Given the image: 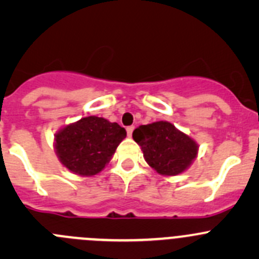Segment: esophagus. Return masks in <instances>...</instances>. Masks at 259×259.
<instances>
[{"mask_svg": "<svg viewBox=\"0 0 259 259\" xmlns=\"http://www.w3.org/2000/svg\"><path fill=\"white\" fill-rule=\"evenodd\" d=\"M133 130H134V126H127L126 127V133H127V137H132L133 135Z\"/></svg>", "mask_w": 259, "mask_h": 259, "instance_id": "1", "label": "esophagus"}]
</instances>
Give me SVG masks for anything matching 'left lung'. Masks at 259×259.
Returning <instances> with one entry per match:
<instances>
[{"label":"left lung","mask_w":259,"mask_h":259,"mask_svg":"<svg viewBox=\"0 0 259 259\" xmlns=\"http://www.w3.org/2000/svg\"><path fill=\"white\" fill-rule=\"evenodd\" d=\"M133 139L142 146L146 163L161 176H178L197 158L195 140L171 122L155 121L140 125L133 132Z\"/></svg>","instance_id":"8db88e82"}]
</instances>
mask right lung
<instances>
[{
	"label": "right lung",
	"instance_id": "add662e5",
	"mask_svg": "<svg viewBox=\"0 0 259 259\" xmlns=\"http://www.w3.org/2000/svg\"><path fill=\"white\" fill-rule=\"evenodd\" d=\"M126 130L104 117L86 116L55 134V151L65 168L81 177L100 173L113 158Z\"/></svg>",
	"mask_w": 259,
	"mask_h": 259
}]
</instances>
